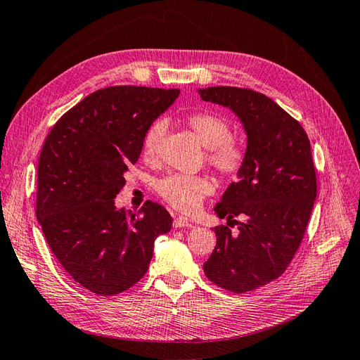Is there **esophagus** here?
<instances>
[{"label": "esophagus", "instance_id": "obj_1", "mask_svg": "<svg viewBox=\"0 0 360 360\" xmlns=\"http://www.w3.org/2000/svg\"><path fill=\"white\" fill-rule=\"evenodd\" d=\"M172 225H174V228H184V226L192 228L193 226V224L188 219V217H184V216H176V217H174Z\"/></svg>", "mask_w": 360, "mask_h": 360}]
</instances>
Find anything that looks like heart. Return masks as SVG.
<instances>
[{
  "label": "heart",
  "mask_w": 360,
  "mask_h": 360,
  "mask_svg": "<svg viewBox=\"0 0 360 360\" xmlns=\"http://www.w3.org/2000/svg\"><path fill=\"white\" fill-rule=\"evenodd\" d=\"M188 126L207 148L205 160L224 179H234L242 172L246 153L231 139V127L219 115L212 112H195L186 118ZM165 134V123L156 120L144 132L141 141V155L151 162L158 158L160 139ZM158 192L162 200L174 209L192 213L200 209L202 200L213 192V181L204 176L171 174L158 183Z\"/></svg>",
  "instance_id": "obj_1"
}]
</instances>
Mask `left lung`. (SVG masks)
Masks as SVG:
<instances>
[{
    "mask_svg": "<svg viewBox=\"0 0 360 360\" xmlns=\"http://www.w3.org/2000/svg\"><path fill=\"white\" fill-rule=\"evenodd\" d=\"M198 93L230 108L248 135L245 167L214 207L238 231L214 228L216 246L204 274L228 291H252L284 274L307 231L317 197L309 138L297 120L258 91L209 86Z\"/></svg>",
    "mask_w": 360,
    "mask_h": 360,
    "instance_id": "8db88e82",
    "label": "left lung"
}]
</instances>
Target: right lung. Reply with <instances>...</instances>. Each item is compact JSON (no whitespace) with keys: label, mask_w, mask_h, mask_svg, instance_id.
<instances>
[{"label":"right lung","mask_w":360,"mask_h":360,"mask_svg":"<svg viewBox=\"0 0 360 360\" xmlns=\"http://www.w3.org/2000/svg\"><path fill=\"white\" fill-rule=\"evenodd\" d=\"M180 94L177 89L115 85L82 99L53 124L37 165L36 214L52 254L73 281L101 296L146 275L155 238L171 230L165 207L117 209L141 141Z\"/></svg>","instance_id":"1"}]
</instances>
